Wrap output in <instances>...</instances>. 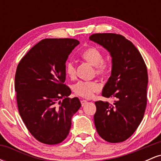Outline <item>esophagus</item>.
I'll return each mask as SVG.
<instances>
[{
  "mask_svg": "<svg viewBox=\"0 0 161 161\" xmlns=\"http://www.w3.org/2000/svg\"><path fill=\"white\" fill-rule=\"evenodd\" d=\"M87 103H88V101H86V100H82V101H81V104H82V107L85 106V105H86Z\"/></svg>",
  "mask_w": 161,
  "mask_h": 161,
  "instance_id": "34e87169",
  "label": "esophagus"
}]
</instances>
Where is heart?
<instances>
[{"instance_id": "obj_1", "label": "heart", "mask_w": 161, "mask_h": 161, "mask_svg": "<svg viewBox=\"0 0 161 161\" xmlns=\"http://www.w3.org/2000/svg\"><path fill=\"white\" fill-rule=\"evenodd\" d=\"M82 58L88 64L95 67V73L100 76L105 75L109 72V65L104 61L103 53L95 47H88L83 51ZM66 73L70 78H75L76 75V66L75 63L68 60L65 66ZM101 88L99 84L96 82H84L81 81L75 85L74 92L77 95L85 98H91L94 93L98 92Z\"/></svg>"}]
</instances>
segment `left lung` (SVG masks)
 Wrapping results in <instances>:
<instances>
[{
	"label": "left lung",
	"mask_w": 161,
	"mask_h": 161,
	"mask_svg": "<svg viewBox=\"0 0 161 161\" xmlns=\"http://www.w3.org/2000/svg\"><path fill=\"white\" fill-rule=\"evenodd\" d=\"M89 39L110 53L111 75L102 96L115 97L112 104L102 101L95 102L96 129L105 141L124 142L137 129L145 114L148 82L145 63L133 44L121 35L97 33Z\"/></svg>",
	"instance_id": "left-lung-1"
}]
</instances>
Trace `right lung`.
I'll list each match as a JSON object with an SVG mask.
<instances>
[{"mask_svg": "<svg viewBox=\"0 0 161 161\" xmlns=\"http://www.w3.org/2000/svg\"><path fill=\"white\" fill-rule=\"evenodd\" d=\"M79 42L73 38H46L21 59L15 75L18 110L38 141L56 145L67 137L73 114L81 107L78 97L69 98L64 84L66 61Z\"/></svg>", "mask_w": 161, "mask_h": 161, "instance_id": "obj_1", "label": "right lung"}]
</instances>
